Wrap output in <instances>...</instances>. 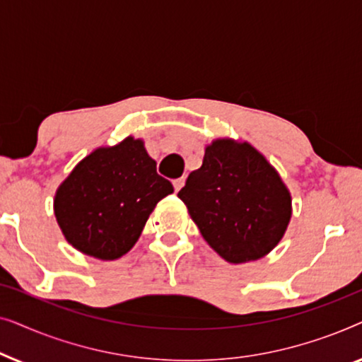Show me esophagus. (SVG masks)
I'll use <instances>...</instances> for the list:
<instances>
[{"instance_id": "obj_1", "label": "esophagus", "mask_w": 362, "mask_h": 362, "mask_svg": "<svg viewBox=\"0 0 362 362\" xmlns=\"http://www.w3.org/2000/svg\"><path fill=\"white\" fill-rule=\"evenodd\" d=\"M182 185H185V177H177V180L173 181V186H175V191H180Z\"/></svg>"}]
</instances>
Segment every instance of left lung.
<instances>
[{"instance_id": "8db88e82", "label": "left lung", "mask_w": 362, "mask_h": 362, "mask_svg": "<svg viewBox=\"0 0 362 362\" xmlns=\"http://www.w3.org/2000/svg\"><path fill=\"white\" fill-rule=\"evenodd\" d=\"M207 244L230 264L257 260L284 237L291 197L249 143L216 140L177 192Z\"/></svg>"}]
</instances>
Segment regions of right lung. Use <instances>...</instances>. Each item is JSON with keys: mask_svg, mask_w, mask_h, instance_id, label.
<instances>
[{"mask_svg": "<svg viewBox=\"0 0 362 362\" xmlns=\"http://www.w3.org/2000/svg\"><path fill=\"white\" fill-rule=\"evenodd\" d=\"M171 192L143 141L130 136L83 158L57 189L54 212L69 244L113 260L135 245L151 211Z\"/></svg>", "mask_w": 362, "mask_h": 362, "instance_id": "right-lung-1", "label": "right lung"}]
</instances>
